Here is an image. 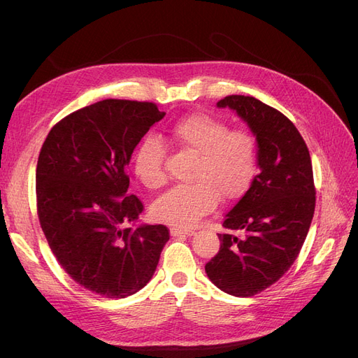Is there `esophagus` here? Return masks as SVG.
<instances>
[{
    "label": "esophagus",
    "mask_w": 358,
    "mask_h": 358,
    "mask_svg": "<svg viewBox=\"0 0 358 358\" xmlns=\"http://www.w3.org/2000/svg\"><path fill=\"white\" fill-rule=\"evenodd\" d=\"M170 234L171 236H192L194 231L192 230H183V229H176V227H171L170 229Z\"/></svg>",
    "instance_id": "esophagus-1"
}]
</instances>
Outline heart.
Masks as SVG:
<instances>
[{"label": "heart", "mask_w": 358, "mask_h": 358, "mask_svg": "<svg viewBox=\"0 0 358 358\" xmlns=\"http://www.w3.org/2000/svg\"><path fill=\"white\" fill-rule=\"evenodd\" d=\"M167 142L191 154L196 161L192 183L178 185L152 208L154 218L179 229H189L222 201L241 199L252 185L258 170V143L245 128L230 129L222 119L209 113L180 117L169 128ZM167 148L162 140L148 136L136 148L133 170L140 183L158 189L167 182Z\"/></svg>", "instance_id": "obj_1"}]
</instances>
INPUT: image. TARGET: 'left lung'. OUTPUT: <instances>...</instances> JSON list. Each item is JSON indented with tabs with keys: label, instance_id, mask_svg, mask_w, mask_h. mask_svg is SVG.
I'll return each mask as SVG.
<instances>
[{
	"label": "left lung",
	"instance_id": "left-lung-1",
	"mask_svg": "<svg viewBox=\"0 0 358 358\" xmlns=\"http://www.w3.org/2000/svg\"><path fill=\"white\" fill-rule=\"evenodd\" d=\"M216 104L236 110L257 136L259 173L227 213L229 233L204 268L220 289L251 297L284 276L306 239L315 210L312 162L296 125L273 107L245 95Z\"/></svg>",
	"mask_w": 358,
	"mask_h": 358
}]
</instances>
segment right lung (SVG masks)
Masks as SVG:
<instances>
[{
	"label": "right lung",
	"instance_id": "add662e5",
	"mask_svg": "<svg viewBox=\"0 0 358 358\" xmlns=\"http://www.w3.org/2000/svg\"><path fill=\"white\" fill-rule=\"evenodd\" d=\"M164 112L150 101L109 99L52 127L36 171L37 215L61 267L80 287L124 299L152 278L170 231L140 225L143 203L129 196L127 166Z\"/></svg>",
	"mask_w": 358,
	"mask_h": 358
}]
</instances>
